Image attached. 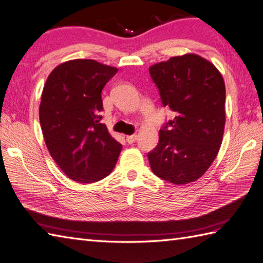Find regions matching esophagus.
Masks as SVG:
<instances>
[{"label": "esophagus", "mask_w": 263, "mask_h": 263, "mask_svg": "<svg viewBox=\"0 0 263 263\" xmlns=\"http://www.w3.org/2000/svg\"><path fill=\"white\" fill-rule=\"evenodd\" d=\"M137 138H138V136H137V135L127 136V137H126V141H127V143H133V142H136Z\"/></svg>", "instance_id": "34e87169"}]
</instances>
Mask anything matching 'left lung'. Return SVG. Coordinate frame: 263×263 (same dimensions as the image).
<instances>
[{"mask_svg": "<svg viewBox=\"0 0 263 263\" xmlns=\"http://www.w3.org/2000/svg\"><path fill=\"white\" fill-rule=\"evenodd\" d=\"M161 103L176 116L148 154L155 175L176 185L197 181L217 157L225 128L226 89L208 60L185 54L149 68Z\"/></svg>", "mask_w": 263, "mask_h": 263, "instance_id": "obj_1", "label": "left lung"}]
</instances>
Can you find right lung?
Segmentation results:
<instances>
[{
	"label": "right lung",
	"instance_id": "obj_1",
	"mask_svg": "<svg viewBox=\"0 0 263 263\" xmlns=\"http://www.w3.org/2000/svg\"><path fill=\"white\" fill-rule=\"evenodd\" d=\"M117 72L93 60L58 65L43 89L39 121L49 154L69 178L103 180L113 171L122 144L100 123L102 90Z\"/></svg>",
	"mask_w": 263,
	"mask_h": 263
}]
</instances>
